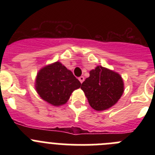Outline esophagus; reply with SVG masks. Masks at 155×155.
<instances>
[{
	"label": "esophagus",
	"instance_id": "1",
	"mask_svg": "<svg viewBox=\"0 0 155 155\" xmlns=\"http://www.w3.org/2000/svg\"><path fill=\"white\" fill-rule=\"evenodd\" d=\"M78 80L80 81L81 83H82V82L84 81V78L83 76H81V77H79V78H78Z\"/></svg>",
	"mask_w": 155,
	"mask_h": 155
}]
</instances>
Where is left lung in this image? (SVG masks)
I'll return each mask as SVG.
<instances>
[{
	"label": "left lung",
	"instance_id": "1",
	"mask_svg": "<svg viewBox=\"0 0 155 155\" xmlns=\"http://www.w3.org/2000/svg\"><path fill=\"white\" fill-rule=\"evenodd\" d=\"M81 84L91 107L94 110L109 109L118 102L124 91L122 77L115 71L98 66Z\"/></svg>",
	"mask_w": 155,
	"mask_h": 155
}]
</instances>
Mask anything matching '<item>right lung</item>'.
<instances>
[{"label": "right lung", "mask_w": 155, "mask_h": 155, "mask_svg": "<svg viewBox=\"0 0 155 155\" xmlns=\"http://www.w3.org/2000/svg\"><path fill=\"white\" fill-rule=\"evenodd\" d=\"M35 84L42 99L54 106L65 104L71 93L81 87V82L61 62L42 68L37 74Z\"/></svg>", "instance_id": "1"}]
</instances>
